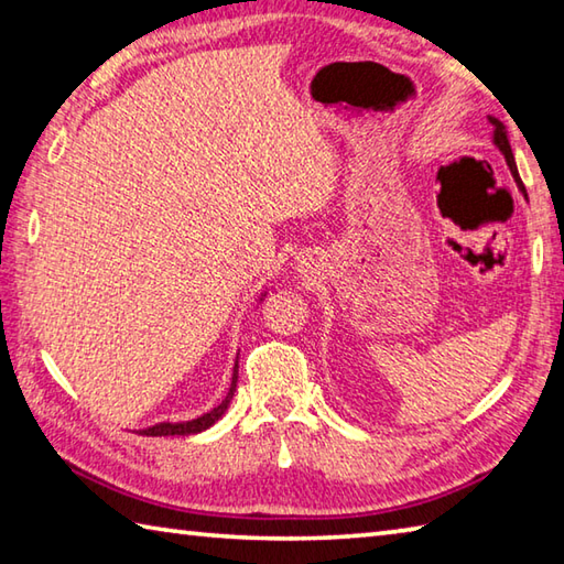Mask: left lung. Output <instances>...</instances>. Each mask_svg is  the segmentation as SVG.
<instances>
[{
	"mask_svg": "<svg viewBox=\"0 0 564 564\" xmlns=\"http://www.w3.org/2000/svg\"><path fill=\"white\" fill-rule=\"evenodd\" d=\"M488 120H490V126H494V145H496L500 152H503V158H506L508 167H510V175H513V180H516V184H518V189L525 194L523 180H520V175H518V167H516L513 150H510V142H508V130H506V126H503V122H500L498 118H488Z\"/></svg>",
	"mask_w": 564,
	"mask_h": 564,
	"instance_id": "1",
	"label": "left lung"
}]
</instances>
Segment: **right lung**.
<instances>
[{
    "label": "right lung",
    "instance_id": "add662e5",
    "mask_svg": "<svg viewBox=\"0 0 564 564\" xmlns=\"http://www.w3.org/2000/svg\"><path fill=\"white\" fill-rule=\"evenodd\" d=\"M263 295L265 293H261V301H263ZM237 380H239V365L234 362L231 387H229L227 397H224L217 406L209 409V412H204L197 419H189V422H160V424H152L148 429H140L138 434H145V436H189V434L204 432V429H209L212 424H217L219 419L227 414V409H229L231 399H234V392H237Z\"/></svg>",
    "mask_w": 564,
    "mask_h": 564
}]
</instances>
